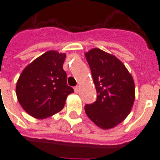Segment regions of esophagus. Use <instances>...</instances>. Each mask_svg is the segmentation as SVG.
Masks as SVG:
<instances>
[{
    "label": "esophagus",
    "mask_w": 160,
    "mask_h": 160,
    "mask_svg": "<svg viewBox=\"0 0 160 160\" xmlns=\"http://www.w3.org/2000/svg\"><path fill=\"white\" fill-rule=\"evenodd\" d=\"M74 92H75L76 93H78V92H80V87H78V86H77V87H74Z\"/></svg>",
    "instance_id": "1"
}]
</instances>
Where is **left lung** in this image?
Masks as SVG:
<instances>
[{
    "instance_id": "left-lung-1",
    "label": "left lung",
    "mask_w": 160,
    "mask_h": 160,
    "mask_svg": "<svg viewBox=\"0 0 160 160\" xmlns=\"http://www.w3.org/2000/svg\"><path fill=\"white\" fill-rule=\"evenodd\" d=\"M97 90V100L85 106L90 120L102 129L121 123L130 113L134 98V79L123 63L98 48L85 53Z\"/></svg>"
}]
</instances>
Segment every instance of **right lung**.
Instances as JSON below:
<instances>
[{"label":"right lung","instance_id":"add662e5","mask_svg":"<svg viewBox=\"0 0 160 160\" xmlns=\"http://www.w3.org/2000/svg\"><path fill=\"white\" fill-rule=\"evenodd\" d=\"M66 53L49 50L23 69L16 83V95L26 113L37 119L49 118L61 111L68 95L73 92L67 85L63 70Z\"/></svg>","mask_w":160,"mask_h":160}]
</instances>
